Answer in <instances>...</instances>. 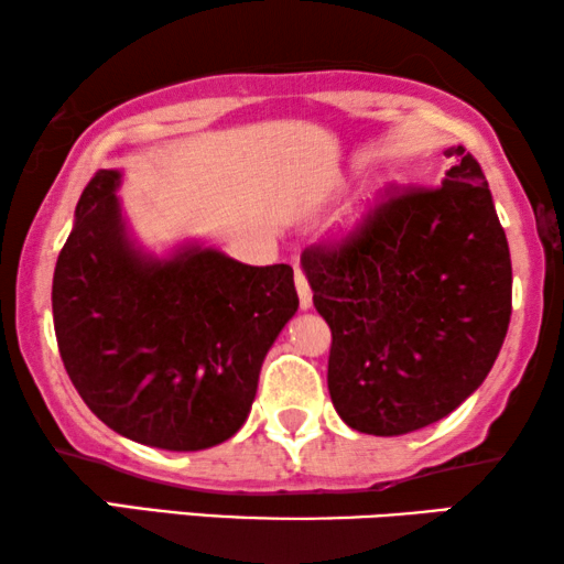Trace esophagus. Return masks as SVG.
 Instances as JSON below:
<instances>
[{"label": "esophagus", "instance_id": "1", "mask_svg": "<svg viewBox=\"0 0 564 564\" xmlns=\"http://www.w3.org/2000/svg\"><path fill=\"white\" fill-rule=\"evenodd\" d=\"M295 284H297V297H300V307L307 311L313 305V290L307 284V276L303 274V269H295Z\"/></svg>", "mask_w": 564, "mask_h": 564}]
</instances>
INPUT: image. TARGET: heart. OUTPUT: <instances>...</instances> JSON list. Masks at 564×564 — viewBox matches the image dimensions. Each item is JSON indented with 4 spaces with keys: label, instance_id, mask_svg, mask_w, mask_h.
Listing matches in <instances>:
<instances>
[{
    "label": "heart",
    "instance_id": "b5f03b06",
    "mask_svg": "<svg viewBox=\"0 0 564 564\" xmlns=\"http://www.w3.org/2000/svg\"><path fill=\"white\" fill-rule=\"evenodd\" d=\"M359 218H361V210H357V213H354V215H351V218H349V223H346V228H354V226H357V223H359Z\"/></svg>",
    "mask_w": 564,
    "mask_h": 564
}]
</instances>
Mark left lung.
<instances>
[{
    "mask_svg": "<svg viewBox=\"0 0 564 564\" xmlns=\"http://www.w3.org/2000/svg\"><path fill=\"white\" fill-rule=\"evenodd\" d=\"M442 187L390 192L341 243L303 251L330 328L328 392L346 426L400 436L480 388L511 321V253L480 164L446 151Z\"/></svg>",
    "mask_w": 564,
    "mask_h": 564,
    "instance_id": "1",
    "label": "left lung"
}]
</instances>
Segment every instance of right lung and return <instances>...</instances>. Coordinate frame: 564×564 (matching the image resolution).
<instances>
[{
    "instance_id": "right-lung-1",
    "label": "right lung",
    "mask_w": 564,
    "mask_h": 564,
    "mask_svg": "<svg viewBox=\"0 0 564 564\" xmlns=\"http://www.w3.org/2000/svg\"><path fill=\"white\" fill-rule=\"evenodd\" d=\"M120 172L84 187L53 272V326L74 388L120 436L169 452L226 442L249 419L261 361L300 300L292 267L189 243L143 253Z\"/></svg>"
}]
</instances>
